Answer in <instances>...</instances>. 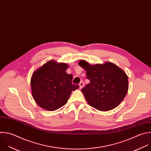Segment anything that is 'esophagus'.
<instances>
[{"label":"esophagus","mask_w":151,"mask_h":151,"mask_svg":"<svg viewBox=\"0 0 151 151\" xmlns=\"http://www.w3.org/2000/svg\"><path fill=\"white\" fill-rule=\"evenodd\" d=\"M83 85H84V83H83V82H81L79 83V86L80 89H82V88H83Z\"/></svg>","instance_id":"1"}]
</instances>
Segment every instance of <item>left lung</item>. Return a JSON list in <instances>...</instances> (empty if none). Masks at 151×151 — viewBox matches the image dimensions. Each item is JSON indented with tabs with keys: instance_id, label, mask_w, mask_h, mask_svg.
Segmentation results:
<instances>
[{
	"instance_id": "left-lung-1",
	"label": "left lung",
	"mask_w": 151,
	"mask_h": 151,
	"mask_svg": "<svg viewBox=\"0 0 151 151\" xmlns=\"http://www.w3.org/2000/svg\"><path fill=\"white\" fill-rule=\"evenodd\" d=\"M79 65L86 71V78L90 81L81 89L89 106L100 111L117 107L128 91L126 73L111 62L91 65L80 60Z\"/></svg>"
}]
</instances>
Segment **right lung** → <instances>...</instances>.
<instances>
[{
    "label": "right lung",
    "instance_id": "add662e5",
    "mask_svg": "<svg viewBox=\"0 0 151 151\" xmlns=\"http://www.w3.org/2000/svg\"><path fill=\"white\" fill-rule=\"evenodd\" d=\"M69 66L50 60L37 69L31 79L32 96L43 109L55 111L66 104L72 91L79 88L72 83L73 76L66 72Z\"/></svg>",
    "mask_w": 151,
    "mask_h": 151
}]
</instances>
